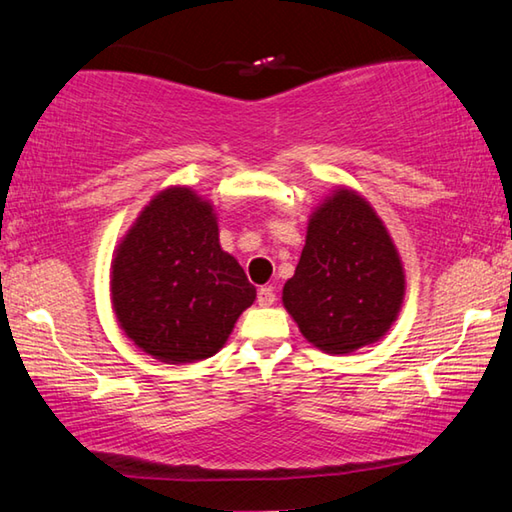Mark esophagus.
I'll use <instances>...</instances> for the list:
<instances>
[{
    "mask_svg": "<svg viewBox=\"0 0 512 512\" xmlns=\"http://www.w3.org/2000/svg\"><path fill=\"white\" fill-rule=\"evenodd\" d=\"M257 304H259V306H271V304H275V291H273V286L259 288V291H257Z\"/></svg>",
    "mask_w": 512,
    "mask_h": 512,
    "instance_id": "34e87169",
    "label": "esophagus"
}]
</instances>
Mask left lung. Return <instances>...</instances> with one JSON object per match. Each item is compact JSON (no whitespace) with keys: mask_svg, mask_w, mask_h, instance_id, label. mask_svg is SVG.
<instances>
[{"mask_svg":"<svg viewBox=\"0 0 512 512\" xmlns=\"http://www.w3.org/2000/svg\"><path fill=\"white\" fill-rule=\"evenodd\" d=\"M403 300L405 268L383 219L360 192L338 185L311 212L284 309L313 347L345 356L383 338Z\"/></svg>","mask_w":512,"mask_h":512,"instance_id":"obj_1","label":"left lung"}]
</instances>
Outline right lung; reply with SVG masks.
<instances>
[{
	"mask_svg": "<svg viewBox=\"0 0 512 512\" xmlns=\"http://www.w3.org/2000/svg\"><path fill=\"white\" fill-rule=\"evenodd\" d=\"M109 280L118 327L167 365L215 356L257 297L219 244L215 206L188 185L154 194L116 246Z\"/></svg>",
	"mask_w": 512,
	"mask_h": 512,
	"instance_id": "right-lung-1",
	"label": "right lung"
}]
</instances>
